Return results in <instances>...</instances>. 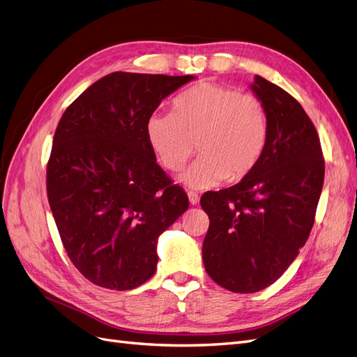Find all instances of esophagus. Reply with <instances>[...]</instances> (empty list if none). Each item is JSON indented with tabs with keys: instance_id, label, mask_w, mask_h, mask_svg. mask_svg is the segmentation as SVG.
Here are the masks:
<instances>
[{
	"instance_id": "34e87169",
	"label": "esophagus",
	"mask_w": 357,
	"mask_h": 357,
	"mask_svg": "<svg viewBox=\"0 0 357 357\" xmlns=\"http://www.w3.org/2000/svg\"><path fill=\"white\" fill-rule=\"evenodd\" d=\"M188 197H189V201H190L192 205H197L199 202V197H198V193H195V192H188Z\"/></svg>"
}]
</instances>
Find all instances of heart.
<instances>
[{
  "label": "heart",
  "instance_id": "1",
  "mask_svg": "<svg viewBox=\"0 0 357 357\" xmlns=\"http://www.w3.org/2000/svg\"><path fill=\"white\" fill-rule=\"evenodd\" d=\"M268 131L261 100L208 82L183 92L176 113H153L146 123L149 144L169 171L186 164L197 143L199 158L180 177L193 189L247 177L264 155Z\"/></svg>",
  "mask_w": 357,
  "mask_h": 357
}]
</instances>
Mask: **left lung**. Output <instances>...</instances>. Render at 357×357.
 Returning <instances> with one entry per match:
<instances>
[{"mask_svg": "<svg viewBox=\"0 0 357 357\" xmlns=\"http://www.w3.org/2000/svg\"><path fill=\"white\" fill-rule=\"evenodd\" d=\"M250 88L268 113L264 155L240 183L201 198L210 219L202 244L205 271L235 294L271 286L295 261L325 180L320 139L302 105L261 75Z\"/></svg>", "mask_w": 357, "mask_h": 357, "instance_id": "left-lung-1", "label": "left lung"}]
</instances>
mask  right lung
<instances>
[{"label": "right lung", "mask_w": 357, "mask_h": 357, "mask_svg": "<svg viewBox=\"0 0 357 357\" xmlns=\"http://www.w3.org/2000/svg\"><path fill=\"white\" fill-rule=\"evenodd\" d=\"M195 75L116 71L62 114L47 164V198L67 255L96 286L129 290L156 271L158 238L189 207L156 164L146 123Z\"/></svg>", "instance_id": "obj_1"}]
</instances>
